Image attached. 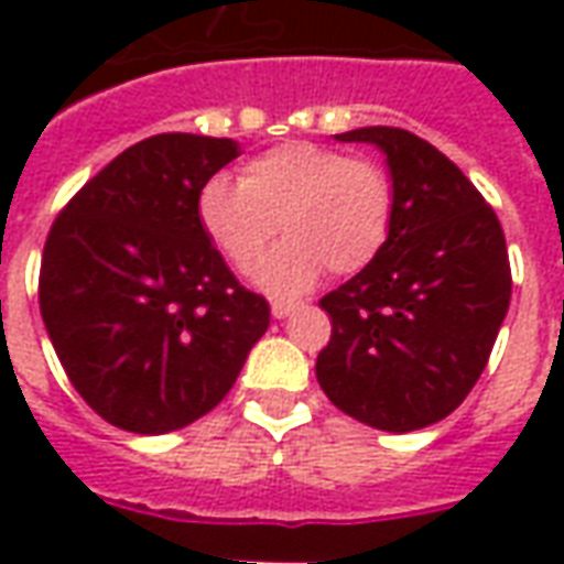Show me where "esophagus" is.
Instances as JSON below:
<instances>
[{"mask_svg": "<svg viewBox=\"0 0 564 564\" xmlns=\"http://www.w3.org/2000/svg\"><path fill=\"white\" fill-rule=\"evenodd\" d=\"M299 307H302V302H290V299H274V302H271V314H274L278 319H283V317H290V314H295Z\"/></svg>", "mask_w": 564, "mask_h": 564, "instance_id": "1", "label": "esophagus"}]
</instances>
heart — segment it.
I'll return each instance as SVG.
<instances>
[{
    "mask_svg": "<svg viewBox=\"0 0 564 564\" xmlns=\"http://www.w3.org/2000/svg\"><path fill=\"white\" fill-rule=\"evenodd\" d=\"M395 214L392 174L375 160L290 141L259 153L241 181L214 174L198 186L202 232L241 274L257 269L278 229L290 235L262 269L269 293H305L329 269L356 274L387 245Z\"/></svg>",
    "mask_w": 564,
    "mask_h": 564,
    "instance_id": "b5f03b06",
    "label": "heart"
}]
</instances>
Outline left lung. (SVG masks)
Returning <instances> with one entry per match:
<instances>
[{
    "label": "left lung",
    "instance_id": "obj_1",
    "mask_svg": "<svg viewBox=\"0 0 564 564\" xmlns=\"http://www.w3.org/2000/svg\"><path fill=\"white\" fill-rule=\"evenodd\" d=\"M338 141L378 144L395 214L378 259L319 299L332 338L317 356L329 402L383 432L453 414L484 375L510 305V259L492 205L435 144L395 127Z\"/></svg>",
    "mask_w": 564,
    "mask_h": 564
}]
</instances>
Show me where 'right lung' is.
<instances>
[{
	"label": "right lung",
	"mask_w": 564,
	"mask_h": 564,
	"mask_svg": "<svg viewBox=\"0 0 564 564\" xmlns=\"http://www.w3.org/2000/svg\"><path fill=\"white\" fill-rule=\"evenodd\" d=\"M232 139L162 132L80 186L47 232L39 307L72 387L105 423L165 435L232 390L269 329L196 217Z\"/></svg>",
	"instance_id": "right-lung-1"
}]
</instances>
